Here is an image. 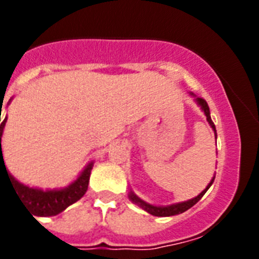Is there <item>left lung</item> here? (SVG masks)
<instances>
[{"mask_svg": "<svg viewBox=\"0 0 259 259\" xmlns=\"http://www.w3.org/2000/svg\"><path fill=\"white\" fill-rule=\"evenodd\" d=\"M191 95H193V94L191 93ZM193 97H196V95H193ZM195 101L197 102V105L200 106L201 110L204 111L205 117H207V121H208L209 126L212 127V130L215 132V136H217V129H215V125H213L212 119H211V115H209V107H208V105H207V102H205L203 98H196ZM213 180H215V176L212 177V180L209 181V184L205 187L204 191H201V192L199 193L196 197H193V199H191V200L176 203V204L165 205V207H162V205L149 204V203H146V201H144L142 199H140V197H138L134 192H132V191H130V193H129V197H130V200L133 201L134 204L140 205L142 209H145L146 212H149L150 215H154V217H172V215H179V213L185 212L187 209H189L191 207H192V205L196 204L197 201L200 200L201 197H203V195L207 192V189H208L209 187L212 185Z\"/></svg>", "mask_w": 259, "mask_h": 259, "instance_id": "1", "label": "left lung"}]
</instances>
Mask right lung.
Instances as JSON below:
<instances>
[{"label":"right lung","instance_id":"add662e5","mask_svg":"<svg viewBox=\"0 0 259 259\" xmlns=\"http://www.w3.org/2000/svg\"><path fill=\"white\" fill-rule=\"evenodd\" d=\"M0 111H2V107ZM6 119H8V117L4 118V121L0 123V179L1 172L4 169V173L8 176L10 184L16 189V192L22 200V203H25V205L33 212V215H37V217H54V215L63 212L68 205L74 204L75 201H78L86 193L87 188H89L90 175H91L94 162H90L89 165L83 169V172L79 175L78 179L63 189H47V191H44V189L32 188V187L24 185L22 183L16 180L6 170L5 162H4L1 137L2 133H4Z\"/></svg>","mask_w":259,"mask_h":259}]
</instances>
